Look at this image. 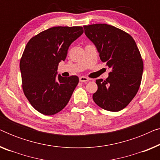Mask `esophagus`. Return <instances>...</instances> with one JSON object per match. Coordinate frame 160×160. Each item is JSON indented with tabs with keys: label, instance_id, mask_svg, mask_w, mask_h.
Listing matches in <instances>:
<instances>
[{
	"label": "esophagus",
	"instance_id": "1",
	"mask_svg": "<svg viewBox=\"0 0 160 160\" xmlns=\"http://www.w3.org/2000/svg\"><path fill=\"white\" fill-rule=\"evenodd\" d=\"M79 81L81 82H87L89 81V78L85 77V76H81L79 77Z\"/></svg>",
	"mask_w": 160,
	"mask_h": 160
}]
</instances>
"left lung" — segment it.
<instances>
[{
  "mask_svg": "<svg viewBox=\"0 0 160 160\" xmlns=\"http://www.w3.org/2000/svg\"><path fill=\"white\" fill-rule=\"evenodd\" d=\"M84 33L95 46L100 58L111 71L106 80H96L92 98L100 108L119 111L136 95L143 71L141 55L132 37L107 24L85 25Z\"/></svg>",
  "mask_w": 160,
  "mask_h": 160,
  "instance_id": "8db88e82",
  "label": "left lung"
}]
</instances>
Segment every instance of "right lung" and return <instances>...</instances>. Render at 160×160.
Wrapping results in <instances>:
<instances>
[{"mask_svg": "<svg viewBox=\"0 0 160 160\" xmlns=\"http://www.w3.org/2000/svg\"><path fill=\"white\" fill-rule=\"evenodd\" d=\"M83 32L82 27H53L32 37L26 45L19 65L22 89L38 112L54 115L70 100L79 79L58 75V68Z\"/></svg>", "mask_w": 160, "mask_h": 160, "instance_id": "1", "label": "right lung"}]
</instances>
